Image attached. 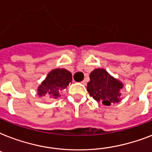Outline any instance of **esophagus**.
<instances>
[{
    "label": "esophagus",
    "instance_id": "esophagus-1",
    "mask_svg": "<svg viewBox=\"0 0 152 152\" xmlns=\"http://www.w3.org/2000/svg\"><path fill=\"white\" fill-rule=\"evenodd\" d=\"M81 83H82V84H83V85H86V83H87V81H86L85 80H83V81H81Z\"/></svg>",
    "mask_w": 152,
    "mask_h": 152
}]
</instances>
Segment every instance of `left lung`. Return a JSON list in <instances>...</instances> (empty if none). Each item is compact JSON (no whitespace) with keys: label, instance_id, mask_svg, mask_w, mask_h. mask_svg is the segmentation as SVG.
Segmentation results:
<instances>
[{"label":"left lung","instance_id":"1","mask_svg":"<svg viewBox=\"0 0 152 152\" xmlns=\"http://www.w3.org/2000/svg\"><path fill=\"white\" fill-rule=\"evenodd\" d=\"M122 88V83L111 76L105 69H97L91 72L87 89L94 99L110 106L113 102H120V91Z\"/></svg>","mask_w":152,"mask_h":152}]
</instances>
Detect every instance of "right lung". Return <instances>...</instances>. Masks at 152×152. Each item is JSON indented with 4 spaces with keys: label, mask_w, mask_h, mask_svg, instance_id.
Instances as JSON below:
<instances>
[{
    "label": "right lung",
    "mask_w": 152,
    "mask_h": 152,
    "mask_svg": "<svg viewBox=\"0 0 152 152\" xmlns=\"http://www.w3.org/2000/svg\"><path fill=\"white\" fill-rule=\"evenodd\" d=\"M72 80V73L65 69L52 70L39 87L38 94L48 99H57L61 96L60 92L69 85Z\"/></svg>",
    "instance_id": "1"
}]
</instances>
